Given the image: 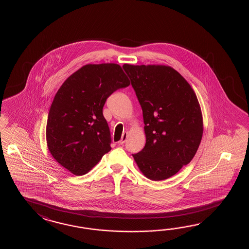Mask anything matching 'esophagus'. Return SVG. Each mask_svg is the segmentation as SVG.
<instances>
[{"label": "esophagus", "mask_w": 249, "mask_h": 249, "mask_svg": "<svg viewBox=\"0 0 249 249\" xmlns=\"http://www.w3.org/2000/svg\"><path fill=\"white\" fill-rule=\"evenodd\" d=\"M127 136H128V134H127V132H124L123 133L122 138H121V140H120V142H119V144H121L123 145L124 143L125 142V141H126Z\"/></svg>", "instance_id": "1"}]
</instances>
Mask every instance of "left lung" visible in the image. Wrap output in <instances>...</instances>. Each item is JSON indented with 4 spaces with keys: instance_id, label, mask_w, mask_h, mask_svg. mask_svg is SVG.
I'll return each instance as SVG.
<instances>
[{
    "instance_id": "1",
    "label": "left lung",
    "mask_w": 249,
    "mask_h": 249,
    "mask_svg": "<svg viewBox=\"0 0 249 249\" xmlns=\"http://www.w3.org/2000/svg\"><path fill=\"white\" fill-rule=\"evenodd\" d=\"M123 68L145 124V147L132 157L148 179H168L191 162L201 142L203 117L196 93L169 66L124 64Z\"/></svg>"
}]
</instances>
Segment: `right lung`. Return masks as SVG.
<instances>
[{
  "mask_svg": "<svg viewBox=\"0 0 249 249\" xmlns=\"http://www.w3.org/2000/svg\"><path fill=\"white\" fill-rule=\"evenodd\" d=\"M130 85L121 66L87 64L64 82L48 115L46 141L54 159L73 175L87 174L110 151L102 109L115 90Z\"/></svg>",
  "mask_w": 249,
  "mask_h": 249,
  "instance_id": "add662e5",
  "label": "right lung"
}]
</instances>
